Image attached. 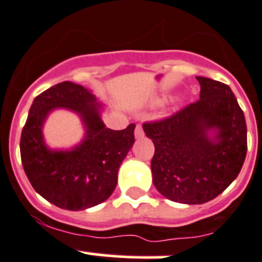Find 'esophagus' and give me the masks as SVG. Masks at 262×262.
Wrapping results in <instances>:
<instances>
[{
    "instance_id": "obj_1",
    "label": "esophagus",
    "mask_w": 262,
    "mask_h": 262,
    "mask_svg": "<svg viewBox=\"0 0 262 262\" xmlns=\"http://www.w3.org/2000/svg\"><path fill=\"white\" fill-rule=\"evenodd\" d=\"M134 136H136V138H142V137L145 136V132H143V128L141 124H137L136 130H134Z\"/></svg>"
}]
</instances>
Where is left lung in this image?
<instances>
[{
    "instance_id": "1",
    "label": "left lung",
    "mask_w": 262,
    "mask_h": 262,
    "mask_svg": "<svg viewBox=\"0 0 262 262\" xmlns=\"http://www.w3.org/2000/svg\"><path fill=\"white\" fill-rule=\"evenodd\" d=\"M199 101L167 119L143 124L152 139V182L169 200L203 204L219 196L241 172L247 125L230 86L198 76Z\"/></svg>"
}]
</instances>
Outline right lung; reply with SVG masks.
Wrapping results in <instances>:
<instances>
[{"instance_id": "1", "label": "right lung", "mask_w": 262, "mask_h": 262, "mask_svg": "<svg viewBox=\"0 0 262 262\" xmlns=\"http://www.w3.org/2000/svg\"><path fill=\"white\" fill-rule=\"evenodd\" d=\"M55 108L76 112L85 137L71 150H50L42 136L47 115ZM102 106L90 90L71 81L49 88L35 98L20 137L24 172L36 192L51 204L82 211L108 199L117 183V170L134 143L130 124L123 130L106 128Z\"/></svg>"}]
</instances>
